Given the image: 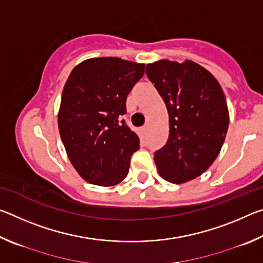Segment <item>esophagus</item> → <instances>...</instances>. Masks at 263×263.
<instances>
[{"label":"esophagus","mask_w":263,"mask_h":263,"mask_svg":"<svg viewBox=\"0 0 263 263\" xmlns=\"http://www.w3.org/2000/svg\"><path fill=\"white\" fill-rule=\"evenodd\" d=\"M147 130H148V126L147 125H145V126L141 127V135H142V137H145L146 135H147Z\"/></svg>","instance_id":"34e87169"}]
</instances>
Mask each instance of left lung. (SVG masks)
<instances>
[{
	"label": "left lung",
	"instance_id": "8db88e82",
	"mask_svg": "<svg viewBox=\"0 0 263 263\" xmlns=\"http://www.w3.org/2000/svg\"><path fill=\"white\" fill-rule=\"evenodd\" d=\"M166 104L169 136L154 153L160 176L184 183L202 175L219 154L229 128V109L216 78L201 65L159 60L146 66Z\"/></svg>",
	"mask_w": 263,
	"mask_h": 263
}]
</instances>
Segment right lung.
<instances>
[{
  "label": "right lung",
  "instance_id": "obj_1",
  "mask_svg": "<svg viewBox=\"0 0 263 263\" xmlns=\"http://www.w3.org/2000/svg\"><path fill=\"white\" fill-rule=\"evenodd\" d=\"M144 73V64L105 57L84 60L69 74L58 126L68 159L89 183L111 186L127 175L139 138L119 118Z\"/></svg>",
  "mask_w": 263,
  "mask_h": 263
}]
</instances>
